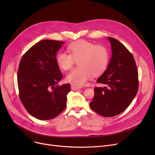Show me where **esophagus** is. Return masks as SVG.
<instances>
[{"label": "esophagus", "instance_id": "esophagus-1", "mask_svg": "<svg viewBox=\"0 0 155 155\" xmlns=\"http://www.w3.org/2000/svg\"><path fill=\"white\" fill-rule=\"evenodd\" d=\"M81 87H79V86H77L76 85H74V84H71V90L73 91H77L78 89H80Z\"/></svg>", "mask_w": 155, "mask_h": 155}]
</instances>
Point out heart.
<instances>
[{"label":"heart","mask_w":155,"mask_h":155,"mask_svg":"<svg viewBox=\"0 0 155 155\" xmlns=\"http://www.w3.org/2000/svg\"><path fill=\"white\" fill-rule=\"evenodd\" d=\"M69 54L59 52L56 56L58 67L63 70H70L78 61L80 67L73 69L66 77L67 82L81 86L91 79L92 74L99 75L106 70L110 59L109 51L107 47L87 41H77L67 48Z\"/></svg>","instance_id":"1"}]
</instances>
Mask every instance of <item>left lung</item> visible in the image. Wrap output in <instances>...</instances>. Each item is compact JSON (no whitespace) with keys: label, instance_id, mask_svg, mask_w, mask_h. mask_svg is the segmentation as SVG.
<instances>
[{"label":"left lung","instance_id":"left-lung-1","mask_svg":"<svg viewBox=\"0 0 155 155\" xmlns=\"http://www.w3.org/2000/svg\"><path fill=\"white\" fill-rule=\"evenodd\" d=\"M112 56L108 67L97 80L105 85L94 88L90 107L99 115L113 117L124 111L138 91V73L132 54L118 40L107 37Z\"/></svg>","mask_w":155,"mask_h":155}]
</instances>
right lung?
Masks as SVG:
<instances>
[{
	"instance_id": "obj_1",
	"label": "right lung",
	"mask_w": 155,
	"mask_h": 155,
	"mask_svg": "<svg viewBox=\"0 0 155 155\" xmlns=\"http://www.w3.org/2000/svg\"><path fill=\"white\" fill-rule=\"evenodd\" d=\"M63 41L44 39L32 46L21 60L18 84L20 99L31 116L51 119L67 106L70 84L56 85L63 75L56 61Z\"/></svg>"
}]
</instances>
